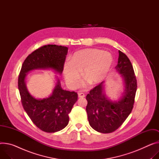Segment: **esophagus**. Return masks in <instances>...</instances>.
Segmentation results:
<instances>
[{"mask_svg":"<svg viewBox=\"0 0 159 159\" xmlns=\"http://www.w3.org/2000/svg\"><path fill=\"white\" fill-rule=\"evenodd\" d=\"M78 97H80V98H83V97H85V95L83 93H78Z\"/></svg>","mask_w":159,"mask_h":159,"instance_id":"34e87169","label":"esophagus"}]
</instances>
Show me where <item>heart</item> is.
Wrapping results in <instances>:
<instances>
[{"instance_id": "1", "label": "heart", "mask_w": 159, "mask_h": 159, "mask_svg": "<svg viewBox=\"0 0 159 159\" xmlns=\"http://www.w3.org/2000/svg\"><path fill=\"white\" fill-rule=\"evenodd\" d=\"M113 62L112 55L99 49L89 48L78 51L73 55L70 62L64 66L66 82L71 87H76L83 76L92 84L101 83L110 70Z\"/></svg>"}]
</instances>
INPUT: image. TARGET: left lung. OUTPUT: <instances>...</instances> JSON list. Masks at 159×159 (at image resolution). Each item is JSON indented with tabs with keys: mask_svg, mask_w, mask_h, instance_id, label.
<instances>
[{
	"mask_svg": "<svg viewBox=\"0 0 159 159\" xmlns=\"http://www.w3.org/2000/svg\"><path fill=\"white\" fill-rule=\"evenodd\" d=\"M117 72L124 78L125 89L118 102L107 99L103 91V82L97 85L87 94L86 107L90 126L101 133H111L118 129L131 113L137 90V80L132 65L127 56L118 51Z\"/></svg>",
	"mask_w": 159,
	"mask_h": 159,
	"instance_id": "obj_1",
	"label": "left lung"
}]
</instances>
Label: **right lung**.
Here are the masks:
<instances>
[{"label": "right lung", "mask_w": 159, "mask_h": 159, "mask_svg": "<svg viewBox=\"0 0 159 159\" xmlns=\"http://www.w3.org/2000/svg\"><path fill=\"white\" fill-rule=\"evenodd\" d=\"M67 52L66 46L44 45L25 58L20 72L18 85L23 107L33 123L46 132H55L67 125L69 114L78 100V94L63 90L58 80L50 97L43 100L36 99L27 90L26 73L35 69H52L61 74Z\"/></svg>", "instance_id": "obj_1"}]
</instances>
